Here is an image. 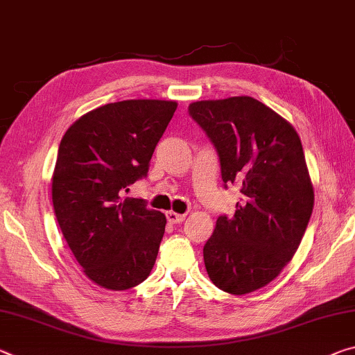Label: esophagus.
Masks as SVG:
<instances>
[{
	"instance_id": "esophagus-1",
	"label": "esophagus",
	"mask_w": 355,
	"mask_h": 355,
	"mask_svg": "<svg viewBox=\"0 0 355 355\" xmlns=\"http://www.w3.org/2000/svg\"><path fill=\"white\" fill-rule=\"evenodd\" d=\"M184 216H187V215H180V213H175V211H167V221L172 223V224L183 223Z\"/></svg>"
}]
</instances>
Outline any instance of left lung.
Returning <instances> with one entry per match:
<instances>
[{
  "mask_svg": "<svg viewBox=\"0 0 355 355\" xmlns=\"http://www.w3.org/2000/svg\"><path fill=\"white\" fill-rule=\"evenodd\" d=\"M215 147L224 187L243 194L232 218L216 219L204 246L213 284L243 295L278 277L295 254L313 213L314 191L299 134L250 96L189 104Z\"/></svg>",
  "mask_w": 355,
  "mask_h": 355,
  "instance_id": "8db88e82",
  "label": "left lung"
}]
</instances>
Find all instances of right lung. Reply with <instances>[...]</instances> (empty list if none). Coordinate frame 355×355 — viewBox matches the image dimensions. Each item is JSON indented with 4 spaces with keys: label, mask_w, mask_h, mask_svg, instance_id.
Wrapping results in <instances>:
<instances>
[{
    "label": "right lung",
    "mask_w": 355,
    "mask_h": 355,
    "mask_svg": "<svg viewBox=\"0 0 355 355\" xmlns=\"http://www.w3.org/2000/svg\"><path fill=\"white\" fill-rule=\"evenodd\" d=\"M175 110V101L105 104L61 139L52 177L55 215L83 273L101 288L131 289L155 266L166 216L125 194L147 177Z\"/></svg>",
    "instance_id": "right-lung-1"
}]
</instances>
